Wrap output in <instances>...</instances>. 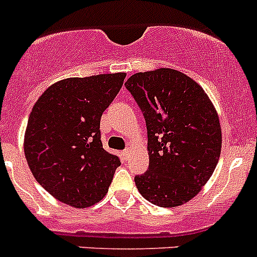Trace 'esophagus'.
<instances>
[{
  "mask_svg": "<svg viewBox=\"0 0 257 257\" xmlns=\"http://www.w3.org/2000/svg\"><path fill=\"white\" fill-rule=\"evenodd\" d=\"M130 153H131V150L128 149V148H127V149H124L123 152H122V157H123L124 161H128V158H130Z\"/></svg>",
  "mask_w": 257,
  "mask_h": 257,
  "instance_id": "34e87169",
  "label": "esophagus"
}]
</instances>
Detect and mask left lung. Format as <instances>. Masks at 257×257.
Wrapping results in <instances>:
<instances>
[{"mask_svg":"<svg viewBox=\"0 0 257 257\" xmlns=\"http://www.w3.org/2000/svg\"><path fill=\"white\" fill-rule=\"evenodd\" d=\"M124 85L148 131L149 168L135 176L139 192L161 208L185 204L219 161L222 131L215 108L197 82L172 69L139 72Z\"/></svg>","mask_w":257,"mask_h":257,"instance_id":"left-lung-1","label":"left lung"}]
</instances>
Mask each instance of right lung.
I'll return each mask as SVG.
<instances>
[{
  "mask_svg": "<svg viewBox=\"0 0 257 257\" xmlns=\"http://www.w3.org/2000/svg\"><path fill=\"white\" fill-rule=\"evenodd\" d=\"M126 75L71 77L49 86L33 107L24 152L35 180L60 201L88 208L103 199L121 162L104 150L102 114Z\"/></svg>",
  "mask_w": 257,
  "mask_h": 257,
  "instance_id": "1",
  "label": "right lung"
}]
</instances>
